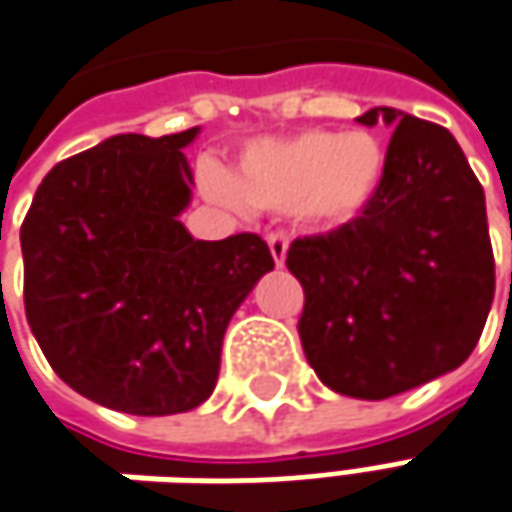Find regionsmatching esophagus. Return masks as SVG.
Instances as JSON below:
<instances>
[{
  "mask_svg": "<svg viewBox=\"0 0 512 512\" xmlns=\"http://www.w3.org/2000/svg\"><path fill=\"white\" fill-rule=\"evenodd\" d=\"M266 243H269V249H272L274 266H283V263H286V252H289V238H286V232H269V235H266Z\"/></svg>",
  "mask_w": 512,
  "mask_h": 512,
  "instance_id": "esophagus-1",
  "label": "esophagus"
}]
</instances>
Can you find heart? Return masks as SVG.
<instances>
[{"label":"heart","mask_w":512,"mask_h":512,"mask_svg":"<svg viewBox=\"0 0 512 512\" xmlns=\"http://www.w3.org/2000/svg\"><path fill=\"white\" fill-rule=\"evenodd\" d=\"M385 164L388 155L377 135L306 130L255 144L240 158L232 192L255 209L348 223L377 198Z\"/></svg>","instance_id":"1"}]
</instances>
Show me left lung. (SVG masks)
Wrapping results in <instances>:
<instances>
[{
	"label": "left lung",
	"instance_id": "1",
	"mask_svg": "<svg viewBox=\"0 0 512 512\" xmlns=\"http://www.w3.org/2000/svg\"><path fill=\"white\" fill-rule=\"evenodd\" d=\"M394 127L374 201L286 252L303 286L300 343L331 391L388 399L459 368L496 291L485 189L456 138L416 115L374 107Z\"/></svg>",
	"mask_w": 512,
	"mask_h": 512
}]
</instances>
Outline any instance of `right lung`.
Instances as JSON below:
<instances>
[{"instance_id": "obj_1", "label": "right lung", "mask_w": 512, "mask_h": 512, "mask_svg": "<svg viewBox=\"0 0 512 512\" xmlns=\"http://www.w3.org/2000/svg\"><path fill=\"white\" fill-rule=\"evenodd\" d=\"M175 135H113L45 175L22 223L25 314L50 368L104 408L167 416L212 394L232 314L274 269L266 240H195Z\"/></svg>"}]
</instances>
